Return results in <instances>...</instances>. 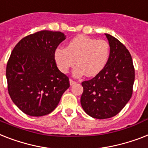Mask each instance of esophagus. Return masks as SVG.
I'll return each mask as SVG.
<instances>
[{"label":"esophagus","instance_id":"1","mask_svg":"<svg viewBox=\"0 0 148 148\" xmlns=\"http://www.w3.org/2000/svg\"><path fill=\"white\" fill-rule=\"evenodd\" d=\"M69 83H70V86H73L74 84L76 83V82L73 81V79H69Z\"/></svg>","mask_w":148,"mask_h":148}]
</instances>
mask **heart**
I'll list each match as a JSON object with an SVG mask.
<instances>
[{"label": "heart", "mask_w": 148, "mask_h": 148, "mask_svg": "<svg viewBox=\"0 0 148 148\" xmlns=\"http://www.w3.org/2000/svg\"><path fill=\"white\" fill-rule=\"evenodd\" d=\"M109 54L108 42L79 35L69 41L66 48L59 47L56 49L54 60L62 73H68L76 60L78 66L73 71L75 76L79 77L86 73L88 77H94L106 67Z\"/></svg>", "instance_id": "b5f03b06"}]
</instances>
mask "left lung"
Wrapping results in <instances>:
<instances>
[{
	"label": "left lung",
	"instance_id": "1",
	"mask_svg": "<svg viewBox=\"0 0 148 148\" xmlns=\"http://www.w3.org/2000/svg\"><path fill=\"white\" fill-rule=\"evenodd\" d=\"M105 35L110 46L107 64L93 79L82 82V107L86 114L97 119L119 114L132 97L134 82V69L128 50L115 37Z\"/></svg>",
	"mask_w": 148,
	"mask_h": 148
}]
</instances>
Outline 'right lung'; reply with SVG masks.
<instances>
[{
    "mask_svg": "<svg viewBox=\"0 0 148 148\" xmlns=\"http://www.w3.org/2000/svg\"><path fill=\"white\" fill-rule=\"evenodd\" d=\"M65 39L61 32L42 30L23 38L13 49L6 69L8 92L26 114L51 113L69 87V78L54 60L55 50Z\"/></svg>",
    "mask_w": 148,
    "mask_h": 148,
    "instance_id": "right-lung-1",
    "label": "right lung"
}]
</instances>
